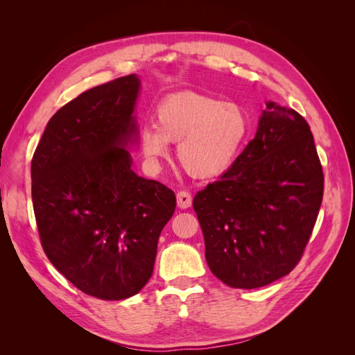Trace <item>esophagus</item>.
Returning a JSON list of instances; mask_svg holds the SVG:
<instances>
[{"mask_svg": "<svg viewBox=\"0 0 355 355\" xmlns=\"http://www.w3.org/2000/svg\"><path fill=\"white\" fill-rule=\"evenodd\" d=\"M178 198V207L180 209H188L192 204V197L188 191H179L176 194Z\"/></svg>", "mask_w": 355, "mask_h": 355, "instance_id": "esophagus-1", "label": "esophagus"}]
</instances>
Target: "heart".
Listing matches in <instances>:
<instances>
[{"label": "heart", "mask_w": 355, "mask_h": 355, "mask_svg": "<svg viewBox=\"0 0 355 355\" xmlns=\"http://www.w3.org/2000/svg\"><path fill=\"white\" fill-rule=\"evenodd\" d=\"M249 128V116L240 105L196 92H182L159 102L155 124H145L139 141L153 166L167 157L170 142H178L180 166L191 176L207 179L230 168Z\"/></svg>", "instance_id": "b5f03b06"}]
</instances>
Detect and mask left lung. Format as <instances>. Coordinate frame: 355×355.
Wrapping results in <instances>:
<instances>
[{"mask_svg": "<svg viewBox=\"0 0 355 355\" xmlns=\"http://www.w3.org/2000/svg\"><path fill=\"white\" fill-rule=\"evenodd\" d=\"M323 191L309 124L295 110L268 102L254 139L192 202L210 271L234 288L287 275L313 234Z\"/></svg>", "mask_w": 355, "mask_h": 355, "instance_id": "left-lung-1", "label": "left lung"}]
</instances>
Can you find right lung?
<instances>
[{
	"instance_id": "add662e5",
	"label": "right lung",
	"mask_w": 355,
	"mask_h": 355,
	"mask_svg": "<svg viewBox=\"0 0 355 355\" xmlns=\"http://www.w3.org/2000/svg\"><path fill=\"white\" fill-rule=\"evenodd\" d=\"M135 73L81 93L50 118L32 157V204L41 245L85 295L127 299L154 271L175 192L132 170Z\"/></svg>"
}]
</instances>
